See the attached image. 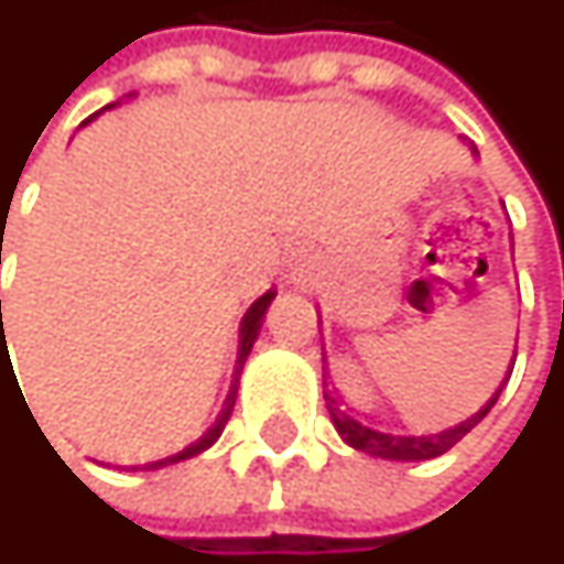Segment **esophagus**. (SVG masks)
<instances>
[{
  "instance_id": "1",
  "label": "esophagus",
  "mask_w": 564,
  "mask_h": 564,
  "mask_svg": "<svg viewBox=\"0 0 564 564\" xmlns=\"http://www.w3.org/2000/svg\"><path fill=\"white\" fill-rule=\"evenodd\" d=\"M283 281H286V283H300V274H296V271H293V268H290V271H286V274H283Z\"/></svg>"
}]
</instances>
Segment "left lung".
Returning <instances> with one entry per match:
<instances>
[{
	"label": "left lung",
	"instance_id": "left-lung-1",
	"mask_svg": "<svg viewBox=\"0 0 564 564\" xmlns=\"http://www.w3.org/2000/svg\"><path fill=\"white\" fill-rule=\"evenodd\" d=\"M323 362H326V359H323ZM509 376H512V369L507 372V382ZM326 379H329V372H326V366H323V389H326ZM507 382H503V386H507ZM503 386L494 392V398H490L477 414H470L467 421H460V424H454V427H447V431H441V434H421V437H414V434H386V431H376V427L362 424L352 411H346V408H343V398H336L329 389L323 392V398H326V408H329V417H333L339 437H343L349 447H356V451H362V454H369V457H382V460H431V457H441L444 451H451L464 434H470V431L490 414V408L497 404Z\"/></svg>",
	"mask_w": 564,
	"mask_h": 564
}]
</instances>
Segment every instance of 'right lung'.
<instances>
[{
    "label": "right lung",
    "mask_w": 564,
    "mask_h": 564,
    "mask_svg": "<svg viewBox=\"0 0 564 564\" xmlns=\"http://www.w3.org/2000/svg\"><path fill=\"white\" fill-rule=\"evenodd\" d=\"M113 107V104H110ZM278 296V290H268L264 296H258L251 306H248V313H245V319H241V336H238V366H235V386H231V392L225 398V408H221V414L215 417V424L198 437V441H192L188 447H182L178 454H172V457H163V460H150V464H140V467H130V470H163V467H170V464H178V460H188V457H198L202 451H208L218 437H221V431H225V424H228V417H231V408H235V398H238V372L245 369V362H248V356H251V346H254V339H258V333H261V323H264V313H268V306H271V300ZM0 319H2V303H0Z\"/></svg>",
    "instance_id": "add662e5"
}]
</instances>
